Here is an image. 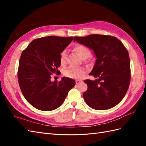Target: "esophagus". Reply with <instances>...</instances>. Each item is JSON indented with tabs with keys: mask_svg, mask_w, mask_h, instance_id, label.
Instances as JSON below:
<instances>
[{
	"mask_svg": "<svg viewBox=\"0 0 146 146\" xmlns=\"http://www.w3.org/2000/svg\"><path fill=\"white\" fill-rule=\"evenodd\" d=\"M81 82H81L80 80H76V84H77V85H78V84H79V83H80Z\"/></svg>",
	"mask_w": 146,
	"mask_h": 146,
	"instance_id": "1",
	"label": "esophagus"
}]
</instances>
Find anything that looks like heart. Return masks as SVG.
I'll list each match as a JSON object with an SVG mask.
<instances>
[{"mask_svg":"<svg viewBox=\"0 0 146 146\" xmlns=\"http://www.w3.org/2000/svg\"><path fill=\"white\" fill-rule=\"evenodd\" d=\"M74 50L76 52L77 54L80 56L82 59H86L91 55V51L86 46L84 45H77L74 47ZM66 51H63L60 55V63L61 64H64L66 61ZM85 70L82 68H72L70 67L68 69L64 70V75L67 77L80 79L85 74Z\"/></svg>","mask_w":146,"mask_h":146,"instance_id":"1","label":"heart"}]
</instances>
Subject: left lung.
I'll return each instance as SVG.
<instances>
[{"instance_id":"8db88e82","label":"left lung","mask_w":146,"mask_h":146,"mask_svg":"<svg viewBox=\"0 0 146 146\" xmlns=\"http://www.w3.org/2000/svg\"><path fill=\"white\" fill-rule=\"evenodd\" d=\"M74 41L90 48L96 58L89 74L95 80L84 81L88 85L83 94L85 102L97 110L115 107L124 98L130 81V58L126 48L117 38L108 35L76 36Z\"/></svg>"}]
</instances>
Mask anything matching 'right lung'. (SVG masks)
<instances>
[{
    "label": "right lung",
    "instance_id": "obj_1",
    "mask_svg": "<svg viewBox=\"0 0 146 146\" xmlns=\"http://www.w3.org/2000/svg\"><path fill=\"white\" fill-rule=\"evenodd\" d=\"M74 37L49 36L35 39L22 52L17 77L21 90L33 107L41 111L60 107L76 82L68 77L57 82L51 75L58 74L60 55Z\"/></svg>",
    "mask_w": 146,
    "mask_h": 146
}]
</instances>
